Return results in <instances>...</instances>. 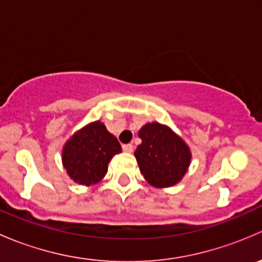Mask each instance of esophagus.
Segmentation results:
<instances>
[{
    "instance_id": "34e87169",
    "label": "esophagus",
    "mask_w": 262,
    "mask_h": 262,
    "mask_svg": "<svg viewBox=\"0 0 262 262\" xmlns=\"http://www.w3.org/2000/svg\"><path fill=\"white\" fill-rule=\"evenodd\" d=\"M123 150L126 153H132L133 152V144H130V143L123 144Z\"/></svg>"
}]
</instances>
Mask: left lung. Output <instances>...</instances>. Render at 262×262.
<instances>
[{
	"label": "left lung",
	"instance_id": "8db88e82",
	"mask_svg": "<svg viewBox=\"0 0 262 262\" xmlns=\"http://www.w3.org/2000/svg\"><path fill=\"white\" fill-rule=\"evenodd\" d=\"M142 144L134 156L139 170L152 186L168 187L186 173L191 160L189 147L168 126L146 124L138 133Z\"/></svg>",
	"mask_w": 262,
	"mask_h": 262
}]
</instances>
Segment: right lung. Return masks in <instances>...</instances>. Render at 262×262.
<instances>
[{
	"label": "right lung",
	"instance_id": "add662e5",
	"mask_svg": "<svg viewBox=\"0 0 262 262\" xmlns=\"http://www.w3.org/2000/svg\"><path fill=\"white\" fill-rule=\"evenodd\" d=\"M121 152L120 143L101 121L89 124L66 143L63 166L73 181L94 185L106 175L110 160Z\"/></svg>",
	"mask_w": 262,
	"mask_h": 262
}]
</instances>
